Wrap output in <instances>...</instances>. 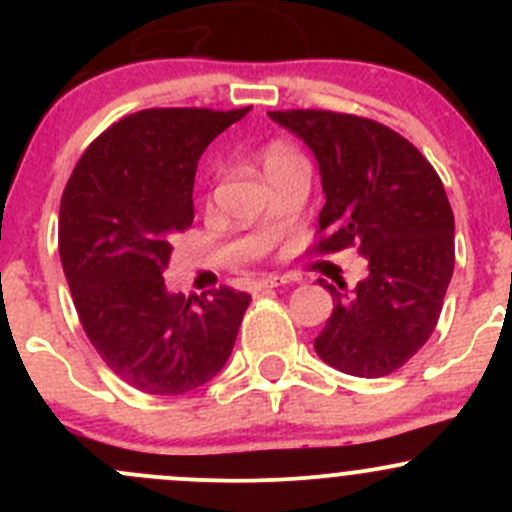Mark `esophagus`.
<instances>
[{"label": "esophagus", "mask_w": 512, "mask_h": 512, "mask_svg": "<svg viewBox=\"0 0 512 512\" xmlns=\"http://www.w3.org/2000/svg\"><path fill=\"white\" fill-rule=\"evenodd\" d=\"M285 277H277V275H270V277H260V280L257 282H252V292H262V289H272V287H280V285H285Z\"/></svg>", "instance_id": "obj_1"}]
</instances>
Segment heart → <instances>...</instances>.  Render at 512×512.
Wrapping results in <instances>:
<instances>
[{
    "label": "heart",
    "mask_w": 512,
    "mask_h": 512,
    "mask_svg": "<svg viewBox=\"0 0 512 512\" xmlns=\"http://www.w3.org/2000/svg\"><path fill=\"white\" fill-rule=\"evenodd\" d=\"M294 158H299V156L292 151V148L282 146V143H272V146L265 151V156H262V163H265V170L270 173L272 168H277V165H282V163H289V160H294Z\"/></svg>",
    "instance_id": "obj_1"
}]
</instances>
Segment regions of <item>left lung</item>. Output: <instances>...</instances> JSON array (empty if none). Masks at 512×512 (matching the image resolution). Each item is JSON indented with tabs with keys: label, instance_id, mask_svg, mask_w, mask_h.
<instances>
[{
	"label": "left lung",
	"instance_id": "left-lung-1",
	"mask_svg": "<svg viewBox=\"0 0 512 512\" xmlns=\"http://www.w3.org/2000/svg\"><path fill=\"white\" fill-rule=\"evenodd\" d=\"M312 148L322 175L319 255L356 247L369 275L332 292V317L314 339L319 359L379 379L406 364L433 334L453 275V210L441 178L384 123L352 113L270 111Z\"/></svg>",
	"mask_w": 512,
	"mask_h": 512
}]
</instances>
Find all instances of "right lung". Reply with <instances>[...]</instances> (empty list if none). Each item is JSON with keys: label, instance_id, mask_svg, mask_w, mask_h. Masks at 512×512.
<instances>
[{"label": "right lung", "instance_id": "right-lung-1", "mask_svg": "<svg viewBox=\"0 0 512 512\" xmlns=\"http://www.w3.org/2000/svg\"><path fill=\"white\" fill-rule=\"evenodd\" d=\"M247 108H146L113 123L76 163L59 210V255L81 327L128 386L180 396L230 359L250 294L165 289L178 232L193 225L198 160Z\"/></svg>", "mask_w": 512, "mask_h": 512}]
</instances>
